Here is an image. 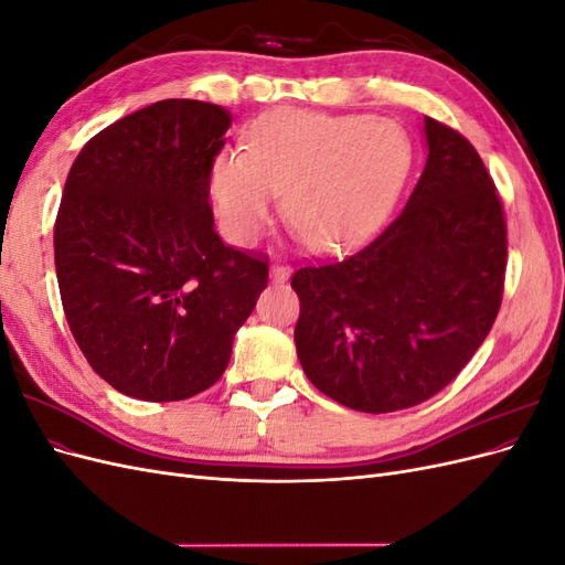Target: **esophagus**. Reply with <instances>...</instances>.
I'll return each instance as SVG.
<instances>
[{
    "label": "esophagus",
    "instance_id": "1",
    "mask_svg": "<svg viewBox=\"0 0 565 565\" xmlns=\"http://www.w3.org/2000/svg\"><path fill=\"white\" fill-rule=\"evenodd\" d=\"M289 276H292V268H289V266H285V264L270 266V280L273 282H287Z\"/></svg>",
    "mask_w": 565,
    "mask_h": 565
}]
</instances>
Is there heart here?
<instances>
[{
  "mask_svg": "<svg viewBox=\"0 0 565 565\" xmlns=\"http://www.w3.org/2000/svg\"><path fill=\"white\" fill-rule=\"evenodd\" d=\"M415 148L388 117L278 108L254 119L247 150H221L210 195L224 235L252 245L268 228L285 191V212L316 252L367 243L403 193Z\"/></svg>",
  "mask_w": 565,
  "mask_h": 565,
  "instance_id": "b5f03b06",
  "label": "heart"
}]
</instances>
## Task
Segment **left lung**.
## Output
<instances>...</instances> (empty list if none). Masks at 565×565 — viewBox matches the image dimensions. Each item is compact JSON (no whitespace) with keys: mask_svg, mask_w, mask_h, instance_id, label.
Returning <instances> with one entry per match:
<instances>
[{"mask_svg":"<svg viewBox=\"0 0 565 565\" xmlns=\"http://www.w3.org/2000/svg\"><path fill=\"white\" fill-rule=\"evenodd\" d=\"M424 172L391 226L344 262L292 276L297 355L311 384L358 413H396L446 388L498 318L504 212L459 131L424 117Z\"/></svg>","mask_w":565,"mask_h":565,"instance_id":"left-lung-1","label":"left lung"}]
</instances>
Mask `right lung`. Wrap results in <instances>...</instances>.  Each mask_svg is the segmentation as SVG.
Returning a JSON list of instances; mask_svg holds the SVG:
<instances>
[{
    "label": "right lung",
    "instance_id": "add662e5",
    "mask_svg": "<svg viewBox=\"0 0 565 565\" xmlns=\"http://www.w3.org/2000/svg\"><path fill=\"white\" fill-rule=\"evenodd\" d=\"M231 113L167 98L98 131L71 167L54 228L63 311L98 377L167 403L224 374L268 262L221 243L210 169Z\"/></svg>",
    "mask_w": 565,
    "mask_h": 565
}]
</instances>
